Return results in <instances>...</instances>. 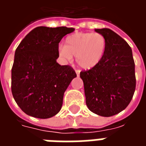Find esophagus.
I'll return each mask as SVG.
<instances>
[{
  "instance_id": "1",
  "label": "esophagus",
  "mask_w": 146,
  "mask_h": 146,
  "mask_svg": "<svg viewBox=\"0 0 146 146\" xmlns=\"http://www.w3.org/2000/svg\"><path fill=\"white\" fill-rule=\"evenodd\" d=\"M76 76H78L80 75V70H76Z\"/></svg>"
}]
</instances>
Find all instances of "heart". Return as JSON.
<instances>
[{
	"label": "heart",
	"mask_w": 146,
	"mask_h": 146,
	"mask_svg": "<svg viewBox=\"0 0 146 146\" xmlns=\"http://www.w3.org/2000/svg\"><path fill=\"white\" fill-rule=\"evenodd\" d=\"M107 48V40L98 33H76L68 36L65 45L58 47V54L64 62H71L76 56V63L85 70L101 63Z\"/></svg>",
	"instance_id": "b5f03b06"
}]
</instances>
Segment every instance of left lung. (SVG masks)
Returning <instances> with one entry per match:
<instances>
[{"instance_id": "left-lung-1", "label": "left lung", "mask_w": 146, "mask_h": 146, "mask_svg": "<svg viewBox=\"0 0 146 146\" xmlns=\"http://www.w3.org/2000/svg\"><path fill=\"white\" fill-rule=\"evenodd\" d=\"M107 40L103 59L80 76L84 86L86 104L98 116H112L125 110L131 101L136 86L135 62L131 47L108 28L95 29Z\"/></svg>"}]
</instances>
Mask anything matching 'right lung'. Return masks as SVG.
<instances>
[{
	"label": "right lung",
	"instance_id": "obj_1",
	"mask_svg": "<svg viewBox=\"0 0 146 146\" xmlns=\"http://www.w3.org/2000/svg\"><path fill=\"white\" fill-rule=\"evenodd\" d=\"M66 27H38L21 41L11 69V92L24 113L48 119L60 111L63 95L76 74L70 66H61L58 47L62 38L74 31Z\"/></svg>",
	"mask_w": 146,
	"mask_h": 146
}]
</instances>
